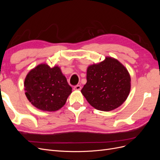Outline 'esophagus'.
Listing matches in <instances>:
<instances>
[{
  "label": "esophagus",
  "instance_id": "obj_1",
  "mask_svg": "<svg viewBox=\"0 0 160 160\" xmlns=\"http://www.w3.org/2000/svg\"><path fill=\"white\" fill-rule=\"evenodd\" d=\"M73 89H74V90H75V91H79V90H81V85H76V86H75V87H74V88H73Z\"/></svg>",
  "mask_w": 160,
  "mask_h": 160
}]
</instances>
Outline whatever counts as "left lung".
I'll return each mask as SVG.
<instances>
[{
    "instance_id": "left-lung-1",
    "label": "left lung",
    "mask_w": 160,
    "mask_h": 160,
    "mask_svg": "<svg viewBox=\"0 0 160 160\" xmlns=\"http://www.w3.org/2000/svg\"><path fill=\"white\" fill-rule=\"evenodd\" d=\"M131 89V77L125 66L115 58L106 57L87 69V83L81 93L95 109L112 111L127 99Z\"/></svg>"
}]
</instances>
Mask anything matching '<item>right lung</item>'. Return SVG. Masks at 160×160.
Here are the masks:
<instances>
[{
	"label": "right lung",
	"instance_id": "1",
	"mask_svg": "<svg viewBox=\"0 0 160 160\" xmlns=\"http://www.w3.org/2000/svg\"><path fill=\"white\" fill-rule=\"evenodd\" d=\"M24 89L29 102L43 111L60 109L72 93L60 67H50L47 63L38 65L28 72Z\"/></svg>",
	"mask_w": 160,
	"mask_h": 160
}]
</instances>
